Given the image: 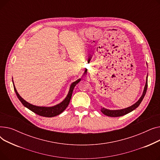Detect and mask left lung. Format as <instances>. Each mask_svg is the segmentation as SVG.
I'll list each match as a JSON object with an SVG mask.
<instances>
[{
    "label": "left lung",
    "instance_id": "left-lung-1",
    "mask_svg": "<svg viewBox=\"0 0 160 160\" xmlns=\"http://www.w3.org/2000/svg\"><path fill=\"white\" fill-rule=\"evenodd\" d=\"M147 86H148V80H147V81H146V84L144 88V91H143V93H142V96L141 97V98H139V100L138 101L134 104L133 105H132L130 107H128L127 108H125V109H122V110H107V109L105 108H102L101 109V112L102 113H104V115L109 116V117H121L122 115H124L126 114H127L131 112H132L133 110H135L136 108H137L139 104H141V102H142V99H143L145 94H146V92H147Z\"/></svg>",
    "mask_w": 160,
    "mask_h": 160
}]
</instances>
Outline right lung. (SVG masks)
Returning a JSON list of instances; mask_svg holds the SVG:
<instances>
[{"label": "right lung", "instance_id": "right-lung-1", "mask_svg": "<svg viewBox=\"0 0 160 160\" xmlns=\"http://www.w3.org/2000/svg\"><path fill=\"white\" fill-rule=\"evenodd\" d=\"M80 81V79H78L76 82H73L70 87L69 93H68V95H67V97L63 100L61 103H60L56 106H52V107H41V106H33V105L27 102L26 100H24L19 95L14 85H13L14 86L13 88H14V90H15V92L17 96H18V98L19 99L21 103L25 107H27L28 109H29L30 110H31L33 113H35L40 116L46 117H54V116H56L58 115H60V113H62L65 110L66 108L68 106V105L70 102L71 97H72L73 89H74L75 86L77 85Z\"/></svg>", "mask_w": 160, "mask_h": 160}]
</instances>
